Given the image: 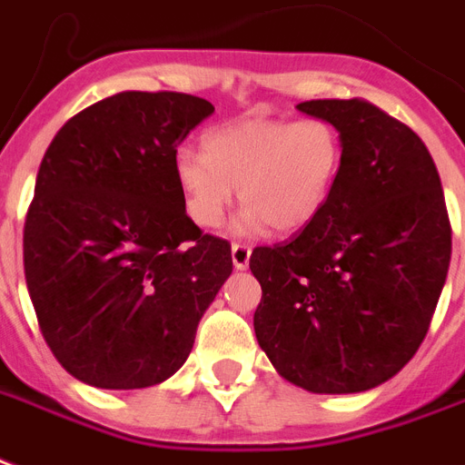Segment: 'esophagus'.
Listing matches in <instances>:
<instances>
[{"label": "esophagus", "mask_w": 465, "mask_h": 465, "mask_svg": "<svg viewBox=\"0 0 465 465\" xmlns=\"http://www.w3.org/2000/svg\"><path fill=\"white\" fill-rule=\"evenodd\" d=\"M232 261L236 271H246L248 261H251V248L246 243H233L232 246Z\"/></svg>", "instance_id": "34e87169"}]
</instances>
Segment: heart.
<instances>
[{"mask_svg": "<svg viewBox=\"0 0 465 465\" xmlns=\"http://www.w3.org/2000/svg\"><path fill=\"white\" fill-rule=\"evenodd\" d=\"M343 165V138L322 116L272 119L246 116L202 136V153L180 151L175 180L190 222L222 224L233 187L246 204L236 232H302L327 209Z\"/></svg>", "mask_w": 465, "mask_h": 465, "instance_id": "heart-1", "label": "heart"}]
</instances>
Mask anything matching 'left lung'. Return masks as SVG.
<instances>
[{"mask_svg":"<svg viewBox=\"0 0 465 465\" xmlns=\"http://www.w3.org/2000/svg\"><path fill=\"white\" fill-rule=\"evenodd\" d=\"M307 116L343 138L322 217L288 243L258 246L256 339L272 368L317 395L378 388L427 336L451 261L437 165L410 126L363 99H312Z\"/></svg>","mask_w":465,"mask_h":465,"instance_id":"8db88e82","label":"left lung"}]
</instances>
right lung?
<instances>
[{
    "instance_id": "obj_1",
    "label": "right lung",
    "mask_w": 465,
    "mask_h": 465,
    "mask_svg": "<svg viewBox=\"0 0 465 465\" xmlns=\"http://www.w3.org/2000/svg\"><path fill=\"white\" fill-rule=\"evenodd\" d=\"M214 112L180 92H119L45 151L24 226V271L53 356L104 390L151 388L190 356L232 275L229 241L190 222L177 146Z\"/></svg>"
}]
</instances>
